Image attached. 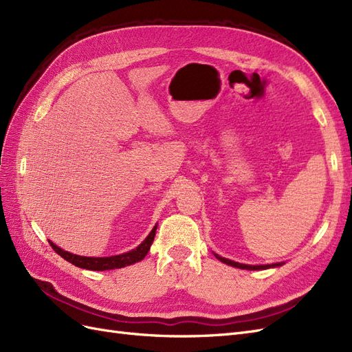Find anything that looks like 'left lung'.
<instances>
[{
  "label": "left lung",
  "instance_id": "8db88e82",
  "mask_svg": "<svg viewBox=\"0 0 352 352\" xmlns=\"http://www.w3.org/2000/svg\"><path fill=\"white\" fill-rule=\"evenodd\" d=\"M217 260H220L221 263H225L228 265H232V267H238V269H247V270H264V269H270V267H278V265H282V263H274V264H265V265H248V264H241L236 261L228 260L225 257H220V255L214 254Z\"/></svg>",
  "mask_w": 352,
  "mask_h": 352
}]
</instances>
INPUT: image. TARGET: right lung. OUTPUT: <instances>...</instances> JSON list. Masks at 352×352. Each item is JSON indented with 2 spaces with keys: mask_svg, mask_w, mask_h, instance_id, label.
<instances>
[{
  "mask_svg": "<svg viewBox=\"0 0 352 352\" xmlns=\"http://www.w3.org/2000/svg\"><path fill=\"white\" fill-rule=\"evenodd\" d=\"M155 230H157V226H154V229L150 232V235L145 238V241L141 245H138L135 250L120 255H111V257H82V255L72 254L58 248L57 245H54L52 242H50V245L52 247V250L60 255V257L74 264L76 267L87 269V270H98V272L113 270V269H122V267H126V265L141 261L148 254V251H150V247L155 236Z\"/></svg>",
  "mask_w": 352,
  "mask_h": 352,
  "instance_id": "right-lung-1",
  "label": "right lung"
}]
</instances>
